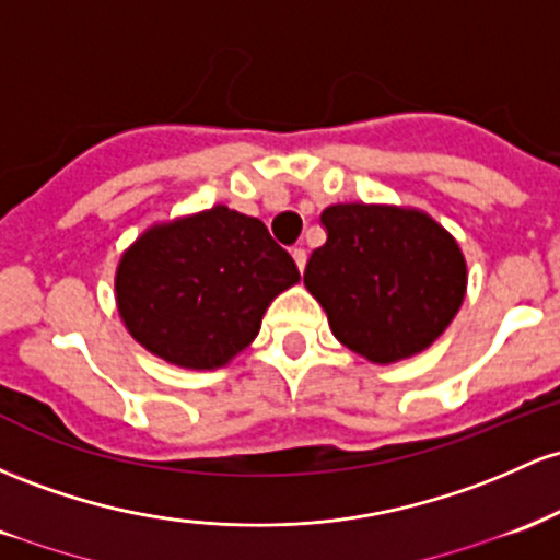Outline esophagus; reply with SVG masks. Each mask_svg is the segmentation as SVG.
<instances>
[{
    "mask_svg": "<svg viewBox=\"0 0 560 560\" xmlns=\"http://www.w3.org/2000/svg\"><path fill=\"white\" fill-rule=\"evenodd\" d=\"M291 256H293V261H296V267L301 269V272H304V267H306V250L299 246V248L291 250Z\"/></svg>",
    "mask_w": 560,
    "mask_h": 560,
    "instance_id": "obj_1",
    "label": "esophagus"
}]
</instances>
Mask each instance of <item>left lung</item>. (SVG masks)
<instances>
[{"mask_svg":"<svg viewBox=\"0 0 560 560\" xmlns=\"http://www.w3.org/2000/svg\"><path fill=\"white\" fill-rule=\"evenodd\" d=\"M328 241L314 248L304 285L332 336L370 362L429 349L466 299V256L418 209L336 203L319 217Z\"/></svg>","mask_w":560,"mask_h":560,"instance_id":"1","label":"left lung"}]
</instances>
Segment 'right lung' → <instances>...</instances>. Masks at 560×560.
I'll list each match as a JSON object with an SVG mask.
<instances>
[{"instance_id":"obj_1","label":"right lung","mask_w":560,"mask_h":560,"mask_svg":"<svg viewBox=\"0 0 560 560\" xmlns=\"http://www.w3.org/2000/svg\"><path fill=\"white\" fill-rule=\"evenodd\" d=\"M301 280L264 222L228 206L153 224L124 250L116 304L150 354L213 370L259 336L275 296Z\"/></svg>"}]
</instances>
